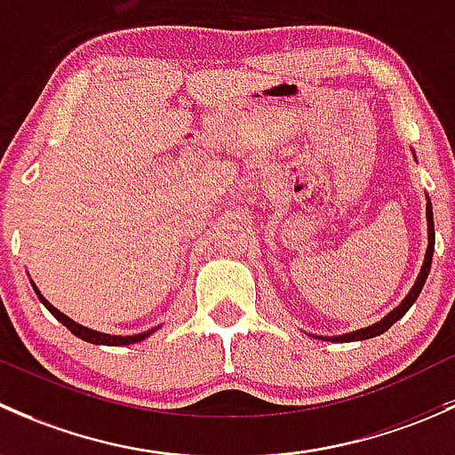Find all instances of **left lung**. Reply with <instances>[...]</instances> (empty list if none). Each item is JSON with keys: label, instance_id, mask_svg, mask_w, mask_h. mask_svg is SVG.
Here are the masks:
<instances>
[{"label": "left lung", "instance_id": "obj_1", "mask_svg": "<svg viewBox=\"0 0 455 455\" xmlns=\"http://www.w3.org/2000/svg\"><path fill=\"white\" fill-rule=\"evenodd\" d=\"M434 243H436V232H434V212H432V201H429V196H427V251H425L423 267H420V274H419V278H416L414 287L410 289V293H407V296L403 298V302L399 304V307L392 308V311L387 313V315L383 317L381 322H374L372 326H366V329H359V331H353V332H346V335H337V337H322V339H331V341H359V339H370V337L383 335V332H386L387 329H390V326L395 324V322H399L401 317L405 315L407 311H410L411 304L416 302V298H419V293L423 291L425 280H427L429 269H432Z\"/></svg>", "mask_w": 455, "mask_h": 455}]
</instances>
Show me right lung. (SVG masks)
Returning a JSON list of instances; mask_svg holds the SVG:
<instances>
[{"label": "right lung", "instance_id": "1", "mask_svg": "<svg viewBox=\"0 0 455 455\" xmlns=\"http://www.w3.org/2000/svg\"><path fill=\"white\" fill-rule=\"evenodd\" d=\"M32 287H35V283H32ZM35 293H36V296H39L41 302L45 304V308H48V311L52 313V315L56 317V320L60 322V324L68 326V329L72 331L74 335L81 337L83 341H89V344H102V346H126V344H135V341H142L144 337H148V335H151V332H156V329H151V331H147V332H140V335H107V332L92 331V329H87V326L78 324V322L69 320V317L65 315V313H60L59 308L52 307V304H50L48 299H45L44 296H41L39 289H36V287H35Z\"/></svg>", "mask_w": 455, "mask_h": 455}]
</instances>
